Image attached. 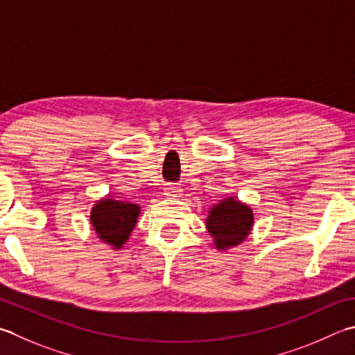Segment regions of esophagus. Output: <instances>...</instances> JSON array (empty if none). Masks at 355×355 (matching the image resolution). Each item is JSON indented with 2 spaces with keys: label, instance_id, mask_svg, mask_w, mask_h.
Segmentation results:
<instances>
[{
  "label": "esophagus",
  "instance_id": "esophagus-1",
  "mask_svg": "<svg viewBox=\"0 0 355 355\" xmlns=\"http://www.w3.org/2000/svg\"><path fill=\"white\" fill-rule=\"evenodd\" d=\"M180 192H182V189H180L178 186H172V184H169V186L164 189L166 197H171V198L180 197Z\"/></svg>",
  "mask_w": 355,
  "mask_h": 355
}]
</instances>
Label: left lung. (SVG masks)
<instances>
[{
  "instance_id": "obj_1",
  "label": "left lung",
  "mask_w": 355,
  "mask_h": 355,
  "mask_svg": "<svg viewBox=\"0 0 355 355\" xmlns=\"http://www.w3.org/2000/svg\"><path fill=\"white\" fill-rule=\"evenodd\" d=\"M254 214L248 205L229 197L212 206L206 220L207 232L212 235L214 245L226 251L240 245L252 231Z\"/></svg>"
}]
</instances>
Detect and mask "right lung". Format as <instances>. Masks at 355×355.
Instances as JSON below:
<instances>
[{
  "mask_svg": "<svg viewBox=\"0 0 355 355\" xmlns=\"http://www.w3.org/2000/svg\"><path fill=\"white\" fill-rule=\"evenodd\" d=\"M140 206L129 201L101 198L90 211V223L103 243L121 249L137 225Z\"/></svg>",
  "mask_w": 355,
  "mask_h": 355,
  "instance_id": "obj_1",
  "label": "right lung"
}]
</instances>
